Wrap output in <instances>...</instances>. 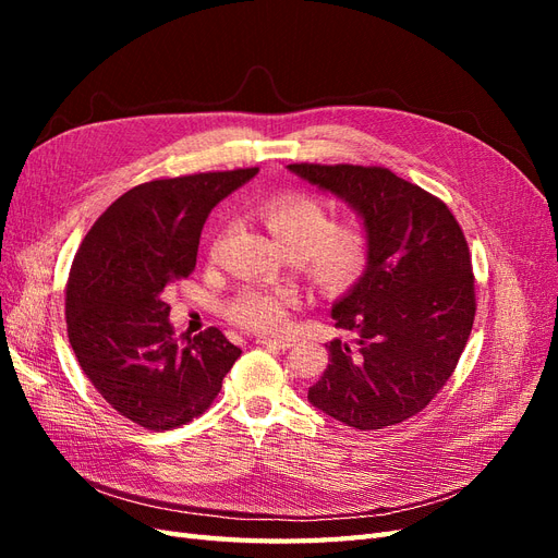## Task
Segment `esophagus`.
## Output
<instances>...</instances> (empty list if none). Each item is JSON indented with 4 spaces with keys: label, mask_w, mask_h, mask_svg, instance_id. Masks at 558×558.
<instances>
[{
    "label": "esophagus",
    "mask_w": 558,
    "mask_h": 558,
    "mask_svg": "<svg viewBox=\"0 0 558 558\" xmlns=\"http://www.w3.org/2000/svg\"><path fill=\"white\" fill-rule=\"evenodd\" d=\"M256 344H263V347H275V349L286 351V349H291V347H293V340H289V337H265V335H260V337H256Z\"/></svg>",
    "instance_id": "34e87169"
}]
</instances>
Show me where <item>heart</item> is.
<instances>
[{
  "label": "heart",
  "instance_id": "1",
  "mask_svg": "<svg viewBox=\"0 0 558 558\" xmlns=\"http://www.w3.org/2000/svg\"><path fill=\"white\" fill-rule=\"evenodd\" d=\"M277 246L298 260L320 291L340 293L356 281L367 263L369 242L356 223L332 226L330 211L307 195H281L260 211ZM298 295L293 289L248 286L230 302L228 314L246 330L275 332L289 326Z\"/></svg>",
  "mask_w": 558,
  "mask_h": 558
}]
</instances>
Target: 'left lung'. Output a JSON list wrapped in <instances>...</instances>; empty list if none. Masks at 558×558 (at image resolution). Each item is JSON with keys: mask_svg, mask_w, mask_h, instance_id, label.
I'll return each instance as SVG.
<instances>
[{"mask_svg": "<svg viewBox=\"0 0 558 558\" xmlns=\"http://www.w3.org/2000/svg\"><path fill=\"white\" fill-rule=\"evenodd\" d=\"M356 211L369 242L363 275L335 300V326L356 347L328 344L307 393L316 410L359 430L414 416L447 384L475 320V279L461 226L442 199L384 167L286 165Z\"/></svg>", "mask_w": 558, "mask_h": 558, "instance_id": "left-lung-1", "label": "left lung"}]
</instances>
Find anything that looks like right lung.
Here are the masks:
<instances>
[{"label":"right lung","instance_id":"add662e5","mask_svg":"<svg viewBox=\"0 0 558 558\" xmlns=\"http://www.w3.org/2000/svg\"><path fill=\"white\" fill-rule=\"evenodd\" d=\"M256 167L160 179L118 197L81 242L66 281V332L111 408L148 430L205 412L242 349L209 328L177 342L165 289L195 269L211 209Z\"/></svg>","mask_w":558,"mask_h":558}]
</instances>
